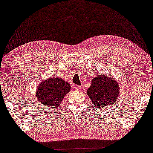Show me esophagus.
Instances as JSON below:
<instances>
[{
	"label": "esophagus",
	"mask_w": 153,
	"mask_h": 153,
	"mask_svg": "<svg viewBox=\"0 0 153 153\" xmlns=\"http://www.w3.org/2000/svg\"><path fill=\"white\" fill-rule=\"evenodd\" d=\"M74 89L76 90V91H80L81 90V87H79L78 85H76L75 87H74Z\"/></svg>",
	"instance_id": "obj_1"
}]
</instances>
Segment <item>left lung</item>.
<instances>
[{
    "mask_svg": "<svg viewBox=\"0 0 153 153\" xmlns=\"http://www.w3.org/2000/svg\"><path fill=\"white\" fill-rule=\"evenodd\" d=\"M119 93V86L115 79L108 76L99 75L91 82L87 90L91 102L98 108H106L113 105Z\"/></svg>",
    "mask_w": 153,
    "mask_h": 153,
    "instance_id": "obj_1",
    "label": "left lung"
}]
</instances>
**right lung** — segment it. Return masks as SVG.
I'll list each match as a JSON object with an SVG mask.
<instances>
[{"mask_svg":"<svg viewBox=\"0 0 153 153\" xmlns=\"http://www.w3.org/2000/svg\"><path fill=\"white\" fill-rule=\"evenodd\" d=\"M71 90V86L59 77L49 78L42 82L36 90V98L47 108L59 107L62 99Z\"/></svg>","mask_w":153,"mask_h":153,"instance_id":"right-lung-1","label":"right lung"}]
</instances>
